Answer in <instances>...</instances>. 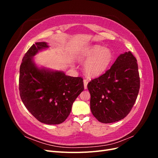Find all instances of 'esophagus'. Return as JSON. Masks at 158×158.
<instances>
[{
	"label": "esophagus",
	"instance_id": "obj_1",
	"mask_svg": "<svg viewBox=\"0 0 158 158\" xmlns=\"http://www.w3.org/2000/svg\"><path fill=\"white\" fill-rule=\"evenodd\" d=\"M88 83V80L86 79L84 80V89H87V85Z\"/></svg>",
	"mask_w": 158,
	"mask_h": 158
}]
</instances>
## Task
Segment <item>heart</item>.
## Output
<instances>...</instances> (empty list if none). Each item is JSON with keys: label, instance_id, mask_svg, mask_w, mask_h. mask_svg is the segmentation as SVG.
Returning a JSON list of instances; mask_svg holds the SVG:
<instances>
[{"label": "heart", "instance_id": "obj_1", "mask_svg": "<svg viewBox=\"0 0 158 158\" xmlns=\"http://www.w3.org/2000/svg\"><path fill=\"white\" fill-rule=\"evenodd\" d=\"M80 61H85L84 73L89 76L98 77L106 72L113 60L112 51L98 45L85 49L78 56Z\"/></svg>", "mask_w": 158, "mask_h": 158}]
</instances>
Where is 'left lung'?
<instances>
[{
  "label": "left lung",
  "mask_w": 158,
  "mask_h": 158,
  "mask_svg": "<svg viewBox=\"0 0 158 158\" xmlns=\"http://www.w3.org/2000/svg\"><path fill=\"white\" fill-rule=\"evenodd\" d=\"M90 109L103 123L121 120L130 113L140 89L137 60L131 51L119 55L106 73L88 84Z\"/></svg>",
  "instance_id": "8db88e82"
}]
</instances>
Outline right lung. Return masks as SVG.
Returning <instances> with one entry per match:
<instances>
[{"instance_id": "add662e5", "label": "right lung", "mask_w": 158, "mask_h": 158, "mask_svg": "<svg viewBox=\"0 0 158 158\" xmlns=\"http://www.w3.org/2000/svg\"><path fill=\"white\" fill-rule=\"evenodd\" d=\"M49 47L45 42L33 44L23 57L19 90L25 107L41 123L59 125L70 113L75 99L84 89L81 77L66 76L62 71L38 68L33 57Z\"/></svg>"}]
</instances>
